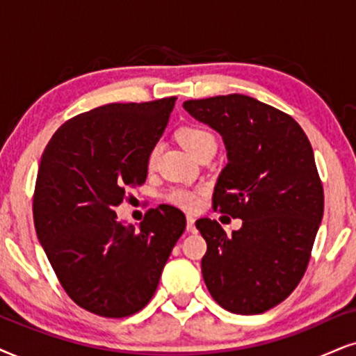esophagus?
Here are the masks:
<instances>
[{
    "mask_svg": "<svg viewBox=\"0 0 356 356\" xmlns=\"http://www.w3.org/2000/svg\"><path fill=\"white\" fill-rule=\"evenodd\" d=\"M187 232H195V218L187 215Z\"/></svg>",
    "mask_w": 356,
    "mask_h": 356,
    "instance_id": "1",
    "label": "esophagus"
}]
</instances>
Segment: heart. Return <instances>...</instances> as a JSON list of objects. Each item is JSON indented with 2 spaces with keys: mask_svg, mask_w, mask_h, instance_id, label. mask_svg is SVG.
I'll return each mask as SVG.
<instances>
[{
  "mask_svg": "<svg viewBox=\"0 0 356 356\" xmlns=\"http://www.w3.org/2000/svg\"><path fill=\"white\" fill-rule=\"evenodd\" d=\"M177 139L192 156H197L200 151L207 149V147H217V141H215L213 134H211L209 129L202 128V126H184V128L177 131ZM157 151H159V147L154 146L151 149L149 156H147V165H149V168L156 164ZM200 193L202 188L175 186L170 187L169 191L164 193V199L168 200L169 204L179 207V209L192 210L199 205Z\"/></svg>",
  "mask_w": 356,
  "mask_h": 356,
  "instance_id": "1",
  "label": "heart"
}]
</instances>
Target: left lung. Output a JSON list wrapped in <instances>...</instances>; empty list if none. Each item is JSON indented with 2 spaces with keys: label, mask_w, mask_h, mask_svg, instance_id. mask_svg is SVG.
Returning a JSON list of instances; mask_svg holds the SVG:
<instances>
[{
  "label": "left lung",
  "mask_w": 356,
  "mask_h": 356,
  "mask_svg": "<svg viewBox=\"0 0 356 356\" xmlns=\"http://www.w3.org/2000/svg\"><path fill=\"white\" fill-rule=\"evenodd\" d=\"M184 108L223 138L228 164L211 200L215 210L243 220L232 236L215 220H197L207 241L202 276L223 309L263 314L298 287L322 222L312 146L292 116L240 93Z\"/></svg>",
  "instance_id": "1"
}]
</instances>
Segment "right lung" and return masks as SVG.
I'll list each match as a JSON object with an SVG mask.
<instances>
[{
    "label": "right lung",
    "mask_w": 356,
    "mask_h": 356,
    "mask_svg": "<svg viewBox=\"0 0 356 356\" xmlns=\"http://www.w3.org/2000/svg\"><path fill=\"white\" fill-rule=\"evenodd\" d=\"M175 100L93 108L65 121L40 157L35 233L69 298L97 316L145 307L186 230V215L172 205L147 210L139 228L115 213L126 191L145 184Z\"/></svg>",
    "instance_id": "right-lung-1"
}]
</instances>
